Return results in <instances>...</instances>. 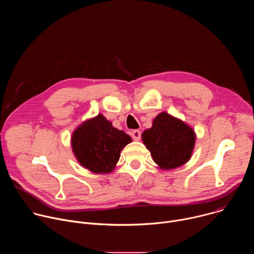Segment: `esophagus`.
Masks as SVG:
<instances>
[{"instance_id":"esophagus-1","label":"esophagus","mask_w":254,"mask_h":254,"mask_svg":"<svg viewBox=\"0 0 254 254\" xmlns=\"http://www.w3.org/2000/svg\"><path fill=\"white\" fill-rule=\"evenodd\" d=\"M130 134H131V136H132V138H133L134 140H139L140 135H141V132H140V130H138V129H134V130H132V131L130 132Z\"/></svg>"}]
</instances>
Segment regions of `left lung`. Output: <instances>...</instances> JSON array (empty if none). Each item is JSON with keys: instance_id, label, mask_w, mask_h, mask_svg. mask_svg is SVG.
<instances>
[{"instance_id": "8db88e82", "label": "left lung", "mask_w": 254, "mask_h": 254, "mask_svg": "<svg viewBox=\"0 0 254 254\" xmlns=\"http://www.w3.org/2000/svg\"><path fill=\"white\" fill-rule=\"evenodd\" d=\"M141 137L154 162L164 170L186 164L191 158L196 139L189 126L167 113L158 115L153 127L144 130Z\"/></svg>"}]
</instances>
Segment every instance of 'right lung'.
<instances>
[{"mask_svg": "<svg viewBox=\"0 0 254 254\" xmlns=\"http://www.w3.org/2000/svg\"><path fill=\"white\" fill-rule=\"evenodd\" d=\"M131 138L98 115L78 127L72 134V150L81 166L93 173H111L121 152Z\"/></svg>", "mask_w": 254, "mask_h": 254, "instance_id": "right-lung-1", "label": "right lung"}]
</instances>
